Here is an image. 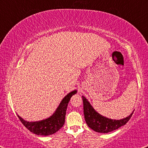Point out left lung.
Wrapping results in <instances>:
<instances>
[{"mask_svg":"<svg viewBox=\"0 0 148 148\" xmlns=\"http://www.w3.org/2000/svg\"><path fill=\"white\" fill-rule=\"evenodd\" d=\"M82 100L86 122L90 128L99 133H108L116 130L128 122L133 114L132 112L128 117L122 120H112L96 112L85 97L82 96Z\"/></svg>","mask_w":148,"mask_h":148,"instance_id":"left-lung-1","label":"left lung"}]
</instances>
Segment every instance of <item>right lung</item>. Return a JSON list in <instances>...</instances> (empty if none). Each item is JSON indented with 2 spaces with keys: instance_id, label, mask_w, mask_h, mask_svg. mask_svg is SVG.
Masks as SVG:
<instances>
[{
  "instance_id": "1",
  "label": "right lung",
  "mask_w": 148,
  "mask_h": 148,
  "mask_svg": "<svg viewBox=\"0 0 148 148\" xmlns=\"http://www.w3.org/2000/svg\"><path fill=\"white\" fill-rule=\"evenodd\" d=\"M76 90L67 94L62 100L54 114L50 118L38 122H29L24 120L18 115L19 120L28 130L39 136H49L58 132L65 122V115L68 102L71 97L76 93Z\"/></svg>"
}]
</instances>
